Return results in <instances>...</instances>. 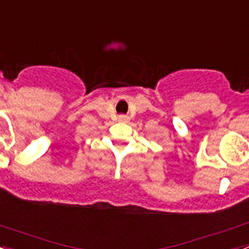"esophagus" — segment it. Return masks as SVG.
<instances>
[{
	"label": "esophagus",
	"instance_id": "esophagus-1",
	"mask_svg": "<svg viewBox=\"0 0 249 249\" xmlns=\"http://www.w3.org/2000/svg\"><path fill=\"white\" fill-rule=\"evenodd\" d=\"M118 121H121V122H127V121H128V117L124 116V114H121V116H118Z\"/></svg>",
	"mask_w": 249,
	"mask_h": 249
}]
</instances>
